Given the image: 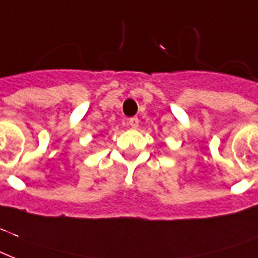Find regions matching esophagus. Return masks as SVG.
Returning <instances> with one entry per match:
<instances>
[{"instance_id":"esophagus-1","label":"esophagus","mask_w":258,"mask_h":258,"mask_svg":"<svg viewBox=\"0 0 258 258\" xmlns=\"http://www.w3.org/2000/svg\"><path fill=\"white\" fill-rule=\"evenodd\" d=\"M139 118H137V117H132V118H129L127 119V123H129V125H131L132 127H133V129H136V127L139 126Z\"/></svg>"}]
</instances>
